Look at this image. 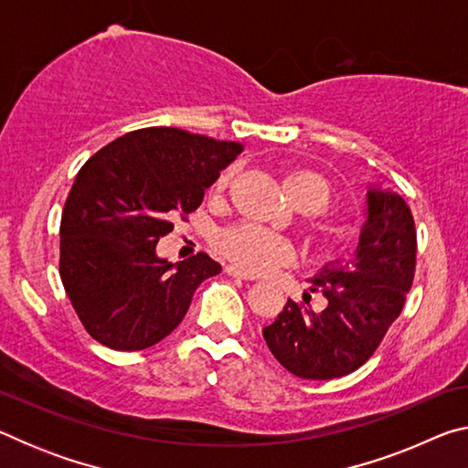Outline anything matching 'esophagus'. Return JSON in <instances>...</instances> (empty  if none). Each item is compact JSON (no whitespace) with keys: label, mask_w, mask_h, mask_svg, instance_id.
<instances>
[{"label":"esophagus","mask_w":468,"mask_h":468,"mask_svg":"<svg viewBox=\"0 0 468 468\" xmlns=\"http://www.w3.org/2000/svg\"><path fill=\"white\" fill-rule=\"evenodd\" d=\"M225 272L231 276V279H239V281H256V276H251V274H248V272H243V271H239V268L237 266H227L225 268Z\"/></svg>","instance_id":"1"}]
</instances>
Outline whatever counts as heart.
<instances>
[{"label": "heart", "mask_w": 468, "mask_h": 468, "mask_svg": "<svg viewBox=\"0 0 468 468\" xmlns=\"http://www.w3.org/2000/svg\"><path fill=\"white\" fill-rule=\"evenodd\" d=\"M229 173L218 179L225 186ZM284 189L295 206H305L312 215L328 210L332 204V186L318 173H292L284 179ZM218 250L248 272H271L276 266L287 264L292 258V248L287 239L274 235L258 225H237L218 237Z\"/></svg>", "instance_id": "1"}]
</instances>
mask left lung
Instances as JSON below:
<instances>
[{
    "label": "left lung",
    "instance_id": "obj_1",
    "mask_svg": "<svg viewBox=\"0 0 468 468\" xmlns=\"http://www.w3.org/2000/svg\"><path fill=\"white\" fill-rule=\"evenodd\" d=\"M415 220L405 197L367 186L366 223L348 262H328L312 276V291L328 299L322 312L289 299L262 335L292 376L335 379L366 363L399 318L413 284Z\"/></svg>",
    "mask_w": 468,
    "mask_h": 468
}]
</instances>
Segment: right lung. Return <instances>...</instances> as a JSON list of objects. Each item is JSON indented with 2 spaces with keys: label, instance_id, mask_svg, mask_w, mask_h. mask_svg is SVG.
Wrapping results in <instances>:
<instances>
[{
  "label": "right lung",
  "instance_id": "1",
  "mask_svg": "<svg viewBox=\"0 0 468 468\" xmlns=\"http://www.w3.org/2000/svg\"><path fill=\"white\" fill-rule=\"evenodd\" d=\"M239 142L144 128L101 148L78 171L63 206L59 274L89 335L142 351L179 326L202 281L220 272L206 253L173 264L156 253L179 212L241 154Z\"/></svg>",
  "mask_w": 468,
  "mask_h": 468
}]
</instances>
